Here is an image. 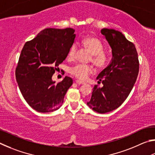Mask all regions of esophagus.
<instances>
[{
	"label": "esophagus",
	"instance_id": "1",
	"mask_svg": "<svg viewBox=\"0 0 155 155\" xmlns=\"http://www.w3.org/2000/svg\"><path fill=\"white\" fill-rule=\"evenodd\" d=\"M75 82H76V84H85L84 82H82V81L78 80H75Z\"/></svg>",
	"mask_w": 155,
	"mask_h": 155
}]
</instances>
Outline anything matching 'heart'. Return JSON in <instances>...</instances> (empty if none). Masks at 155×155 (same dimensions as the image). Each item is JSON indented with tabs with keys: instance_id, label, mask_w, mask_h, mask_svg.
Wrapping results in <instances>:
<instances>
[{
	"instance_id": "1",
	"label": "heart",
	"mask_w": 155,
	"mask_h": 155,
	"mask_svg": "<svg viewBox=\"0 0 155 155\" xmlns=\"http://www.w3.org/2000/svg\"><path fill=\"white\" fill-rule=\"evenodd\" d=\"M82 44L92 54V62L97 67L103 68L106 65L108 59L107 56L103 51L104 45L99 39L93 36H87L82 39ZM75 52V46L72 45L68 54V57L73 58ZM93 72V69L92 67L81 64H76L69 69L71 74L81 80L87 79L88 75Z\"/></svg>"
}]
</instances>
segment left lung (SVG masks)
Wrapping results in <instances>:
<instances>
[{
  "label": "left lung",
  "mask_w": 155,
  "mask_h": 155,
  "mask_svg": "<svg viewBox=\"0 0 155 155\" xmlns=\"http://www.w3.org/2000/svg\"><path fill=\"white\" fill-rule=\"evenodd\" d=\"M101 32L112 49V58L97 77L103 86H94L87 105L94 112L105 114L120 106L129 96L137 80L139 61L135 45L121 32L103 28Z\"/></svg>",
  "instance_id": "8db88e82"
}]
</instances>
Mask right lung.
I'll return each mask as SVG.
<instances>
[{
  "mask_svg": "<svg viewBox=\"0 0 155 155\" xmlns=\"http://www.w3.org/2000/svg\"><path fill=\"white\" fill-rule=\"evenodd\" d=\"M75 30L45 28L21 50L15 70L16 81L28 104L41 113L59 109L73 80L64 77L56 84L51 78L69 54Z\"/></svg>",
  "mask_w": 155,
  "mask_h": 155,
  "instance_id": "add662e5",
  "label": "right lung"
}]
</instances>
